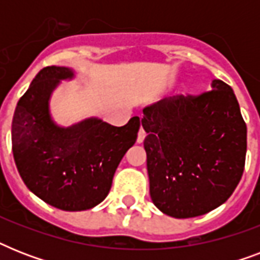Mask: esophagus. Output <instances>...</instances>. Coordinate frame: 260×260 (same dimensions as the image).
<instances>
[{"mask_svg": "<svg viewBox=\"0 0 260 260\" xmlns=\"http://www.w3.org/2000/svg\"><path fill=\"white\" fill-rule=\"evenodd\" d=\"M144 138H146V132H144V129H143V128H140V129H139V134H138V143L144 142Z\"/></svg>", "mask_w": 260, "mask_h": 260, "instance_id": "34e87169", "label": "esophagus"}]
</instances>
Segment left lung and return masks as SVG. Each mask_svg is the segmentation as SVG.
Returning a JSON list of instances; mask_svg holds the SVG:
<instances>
[{
    "mask_svg": "<svg viewBox=\"0 0 260 260\" xmlns=\"http://www.w3.org/2000/svg\"><path fill=\"white\" fill-rule=\"evenodd\" d=\"M151 200L175 218L205 214L228 200L244 171L247 126L230 85L143 109Z\"/></svg>",
    "mask_w": 260,
    "mask_h": 260,
    "instance_id": "obj_1",
    "label": "left lung"
}]
</instances>
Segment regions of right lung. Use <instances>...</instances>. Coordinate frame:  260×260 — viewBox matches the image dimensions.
<instances>
[{
    "mask_svg": "<svg viewBox=\"0 0 260 260\" xmlns=\"http://www.w3.org/2000/svg\"><path fill=\"white\" fill-rule=\"evenodd\" d=\"M67 67H44L20 98L12 122V150L26 187L62 210H86L108 196L114 171L138 138L140 120L124 126L87 118L62 128L52 121L51 91L71 78Z\"/></svg>",
    "mask_w": 260,
    "mask_h": 260,
    "instance_id": "add662e5",
    "label": "right lung"
}]
</instances>
